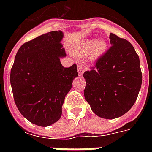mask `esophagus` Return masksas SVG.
I'll return each instance as SVG.
<instances>
[{"label": "esophagus", "mask_w": 152, "mask_h": 152, "mask_svg": "<svg viewBox=\"0 0 152 152\" xmlns=\"http://www.w3.org/2000/svg\"><path fill=\"white\" fill-rule=\"evenodd\" d=\"M77 72H78V74H79V76H82L83 73L85 72V67L81 65H79V66H77Z\"/></svg>", "instance_id": "esophagus-1"}]
</instances>
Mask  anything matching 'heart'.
Returning a JSON list of instances; mask_svg holds the SVG:
<instances>
[{
    "instance_id": "1",
    "label": "heart",
    "mask_w": 152,
    "mask_h": 152,
    "mask_svg": "<svg viewBox=\"0 0 152 152\" xmlns=\"http://www.w3.org/2000/svg\"><path fill=\"white\" fill-rule=\"evenodd\" d=\"M107 49V44L103 39L96 40L88 39L80 44L78 53L84 57H89V61L94 62L103 55Z\"/></svg>"
}]
</instances>
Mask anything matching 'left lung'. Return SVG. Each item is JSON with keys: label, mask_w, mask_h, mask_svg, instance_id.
<instances>
[{"label": "left lung", "mask_w": 152, "mask_h": 152, "mask_svg": "<svg viewBox=\"0 0 152 152\" xmlns=\"http://www.w3.org/2000/svg\"><path fill=\"white\" fill-rule=\"evenodd\" d=\"M109 38L112 47L83 75L84 95L94 114L115 119L134 104L142 86V72L134 46L113 33Z\"/></svg>", "instance_id": "obj_1"}]
</instances>
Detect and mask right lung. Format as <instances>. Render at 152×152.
Instances as JSON below:
<instances>
[{"mask_svg":"<svg viewBox=\"0 0 152 152\" xmlns=\"http://www.w3.org/2000/svg\"><path fill=\"white\" fill-rule=\"evenodd\" d=\"M62 31L39 36L22 45L10 72V85L15 104L31 123L46 127L62 115L64 99L78 76L73 64L64 67L66 57L61 41Z\"/></svg>","mask_w":152,"mask_h":152,"instance_id":"obj_1","label":"right lung"}]
</instances>
